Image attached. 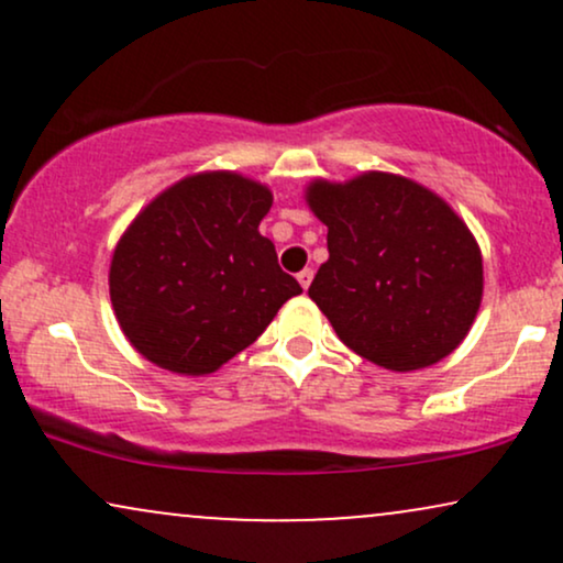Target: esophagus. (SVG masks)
Instances as JSON below:
<instances>
[{"label":"esophagus","mask_w":563,"mask_h":563,"mask_svg":"<svg viewBox=\"0 0 563 563\" xmlns=\"http://www.w3.org/2000/svg\"><path fill=\"white\" fill-rule=\"evenodd\" d=\"M312 277H314L312 269H301V273L296 275V280H299V286H301L303 290H307L309 286H312Z\"/></svg>","instance_id":"esophagus-1"}]
</instances>
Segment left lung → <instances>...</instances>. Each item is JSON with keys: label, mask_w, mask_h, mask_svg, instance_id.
I'll return each mask as SVG.
<instances>
[{"label": "left lung", "mask_w": 563, "mask_h": 563, "mask_svg": "<svg viewBox=\"0 0 563 563\" xmlns=\"http://www.w3.org/2000/svg\"><path fill=\"white\" fill-rule=\"evenodd\" d=\"M303 200L328 228V262L309 299L352 352L410 373L461 346L479 312L484 267L448 200L391 172L312 179Z\"/></svg>", "instance_id": "obj_1"}]
</instances>
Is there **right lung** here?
Instances as JSON below:
<instances>
[{
	"label": "right lung",
	"instance_id": "obj_1",
	"mask_svg": "<svg viewBox=\"0 0 563 563\" xmlns=\"http://www.w3.org/2000/svg\"><path fill=\"white\" fill-rule=\"evenodd\" d=\"M273 190L238 172H198L158 192L115 243L113 314L147 363L209 376L254 344L301 286L260 232Z\"/></svg>",
	"mask_w": 563,
	"mask_h": 563
}]
</instances>
